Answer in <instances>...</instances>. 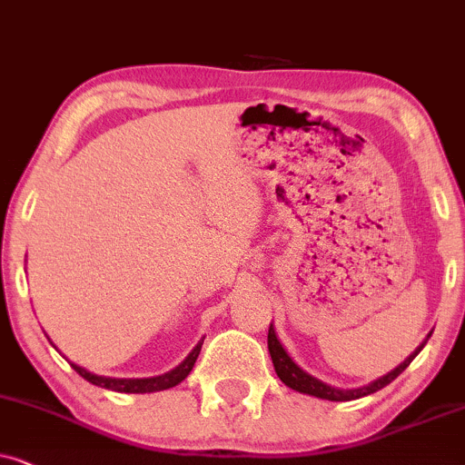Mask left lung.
I'll use <instances>...</instances> for the list:
<instances>
[{
	"mask_svg": "<svg viewBox=\"0 0 465 465\" xmlns=\"http://www.w3.org/2000/svg\"><path fill=\"white\" fill-rule=\"evenodd\" d=\"M431 336V333H430ZM427 336V338H430ZM427 340H423V344L419 346L417 351L412 352L411 357L404 359V361L400 363L398 368L391 370V372L381 376L379 381L370 382V385L366 387H357V389H338V387H331L327 385V382L314 379V376H311L308 372H304L297 363L293 361V359L289 357V352L284 351V346L281 344V340L276 338V331L274 327L270 325L268 330V351H270V357H272V363H274V370L278 374V379H281L284 385L295 389V391L300 393H306V395H314V398H321V400H330V401H349V400H357V398H363V395H370V393H376L379 389L387 387L389 382L398 379V376L404 372V370L411 366V361L414 357L419 355L420 349H423Z\"/></svg>",
	"mask_w": 465,
	"mask_h": 465,
	"instance_id": "obj_1",
	"label": "left lung"
}]
</instances>
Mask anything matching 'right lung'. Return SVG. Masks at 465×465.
Instances as JSON below:
<instances>
[{
	"label": "right lung",
	"instance_id": "right-lung-1",
	"mask_svg": "<svg viewBox=\"0 0 465 465\" xmlns=\"http://www.w3.org/2000/svg\"><path fill=\"white\" fill-rule=\"evenodd\" d=\"M202 344H203V340L197 342L195 349L189 352L187 359H184L181 366H176L174 370H170V372H165L161 376H153V379H110V376H97V374L89 372V370L76 366V363H72V361L70 363L84 381L91 382V385L110 389V391H119V393H153V391H163V389L176 387L178 382H183L184 379H187L189 372L195 366V359H197V355H200Z\"/></svg>",
	"mask_w": 465,
	"mask_h": 465
}]
</instances>
